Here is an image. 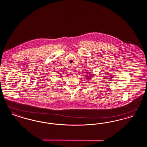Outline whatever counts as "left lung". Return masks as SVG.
Instances as JSON below:
<instances>
[{"label":"left lung","mask_w":147,"mask_h":147,"mask_svg":"<svg viewBox=\"0 0 147 147\" xmlns=\"http://www.w3.org/2000/svg\"><path fill=\"white\" fill-rule=\"evenodd\" d=\"M85 77L86 78V79H90L91 77V75H85Z\"/></svg>","instance_id":"1"}]
</instances>
